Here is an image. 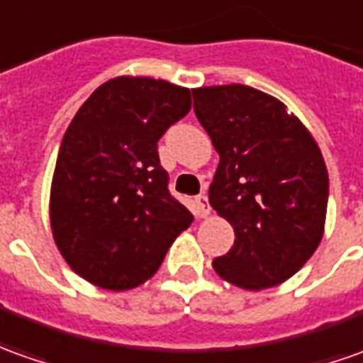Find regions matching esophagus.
<instances>
[{
	"instance_id": "esophagus-1",
	"label": "esophagus",
	"mask_w": 363,
	"mask_h": 363,
	"mask_svg": "<svg viewBox=\"0 0 363 363\" xmlns=\"http://www.w3.org/2000/svg\"><path fill=\"white\" fill-rule=\"evenodd\" d=\"M196 211L199 217H207L211 213V207L207 203V196H197L196 197Z\"/></svg>"
}]
</instances>
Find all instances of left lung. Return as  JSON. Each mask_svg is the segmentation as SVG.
I'll return each instance as SVG.
<instances>
[{"label": "left lung", "instance_id": "left-lung-1", "mask_svg": "<svg viewBox=\"0 0 363 363\" xmlns=\"http://www.w3.org/2000/svg\"><path fill=\"white\" fill-rule=\"evenodd\" d=\"M197 120L219 154L209 203L235 231L215 272L245 291L289 281L318 249L328 172L316 140L286 104L245 84L199 86Z\"/></svg>", "mask_w": 363, "mask_h": 363}]
</instances>
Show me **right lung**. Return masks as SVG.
<instances>
[{
  "instance_id": "obj_1",
  "label": "right lung",
  "mask_w": 363,
  "mask_h": 363,
  "mask_svg": "<svg viewBox=\"0 0 363 363\" xmlns=\"http://www.w3.org/2000/svg\"><path fill=\"white\" fill-rule=\"evenodd\" d=\"M191 108L189 89L114 77L82 104L55 164L49 219L72 271L106 291L154 277L194 217L167 191L157 140Z\"/></svg>"
}]
</instances>
